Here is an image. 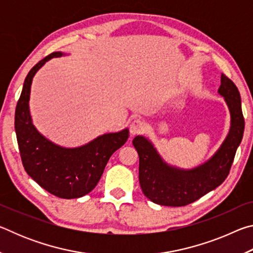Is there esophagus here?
Segmentation results:
<instances>
[{"label":"esophagus","instance_id":"34e87169","mask_svg":"<svg viewBox=\"0 0 253 253\" xmlns=\"http://www.w3.org/2000/svg\"><path fill=\"white\" fill-rule=\"evenodd\" d=\"M144 128H145V124L143 121H140V119H134L129 125L130 135L135 136L137 134H139L140 131L144 130Z\"/></svg>","mask_w":253,"mask_h":253}]
</instances>
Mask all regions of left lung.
I'll return each mask as SVG.
<instances>
[{"label": "left lung", "instance_id": "obj_1", "mask_svg": "<svg viewBox=\"0 0 253 253\" xmlns=\"http://www.w3.org/2000/svg\"><path fill=\"white\" fill-rule=\"evenodd\" d=\"M217 92L229 108L230 129L217 151L202 164L192 169L177 168L162 157L147 137L138 135L132 139L139 156L140 187L152 202L165 207H184L213 191L228 176L242 140L245 119L237 85L223 74Z\"/></svg>", "mask_w": 253, "mask_h": 253}]
</instances>
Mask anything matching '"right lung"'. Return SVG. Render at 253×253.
Masks as SVG:
<instances>
[{"mask_svg":"<svg viewBox=\"0 0 253 253\" xmlns=\"http://www.w3.org/2000/svg\"><path fill=\"white\" fill-rule=\"evenodd\" d=\"M62 55L66 53L61 51L51 53L30 70L16 105L14 126L25 172L49 193L70 200L96 187L110 156L129 137V129L102 134L78 147L60 146L37 129L29 105L33 77L45 62Z\"/></svg>","mask_w":253,"mask_h":253,"instance_id":"obj_1","label":"right lung"}]
</instances>
